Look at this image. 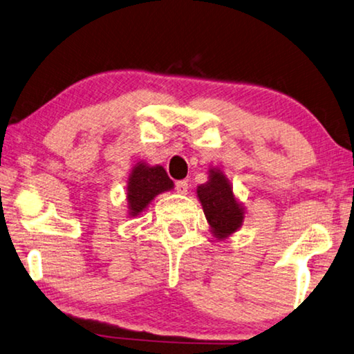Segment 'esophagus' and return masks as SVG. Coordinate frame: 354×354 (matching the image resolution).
<instances>
[{
	"instance_id": "1",
	"label": "esophagus",
	"mask_w": 354,
	"mask_h": 354,
	"mask_svg": "<svg viewBox=\"0 0 354 354\" xmlns=\"http://www.w3.org/2000/svg\"><path fill=\"white\" fill-rule=\"evenodd\" d=\"M175 189H176L178 194H186L187 190H189V183L186 181V179H181V181H176Z\"/></svg>"
}]
</instances>
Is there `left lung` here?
Returning <instances> with one entry per match:
<instances>
[{
	"label": "left lung",
	"mask_w": 354,
	"mask_h": 354,
	"mask_svg": "<svg viewBox=\"0 0 354 354\" xmlns=\"http://www.w3.org/2000/svg\"><path fill=\"white\" fill-rule=\"evenodd\" d=\"M197 195L216 238H227L241 227L244 209L234 198L232 186L221 170L214 168L209 171V181L198 186Z\"/></svg>",
	"instance_id": "obj_1"
}]
</instances>
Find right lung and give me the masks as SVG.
Returning a JSON list of instances; mask_svg holds the SVG:
<instances>
[{
  "instance_id": "right-lung-1",
  "label": "right lung",
  "mask_w": 354,
  "mask_h": 354,
  "mask_svg": "<svg viewBox=\"0 0 354 354\" xmlns=\"http://www.w3.org/2000/svg\"><path fill=\"white\" fill-rule=\"evenodd\" d=\"M173 187V181L160 165L148 167L138 164L133 168L127 184V203L131 216H137L149 205L157 194L165 192Z\"/></svg>"
}]
</instances>
